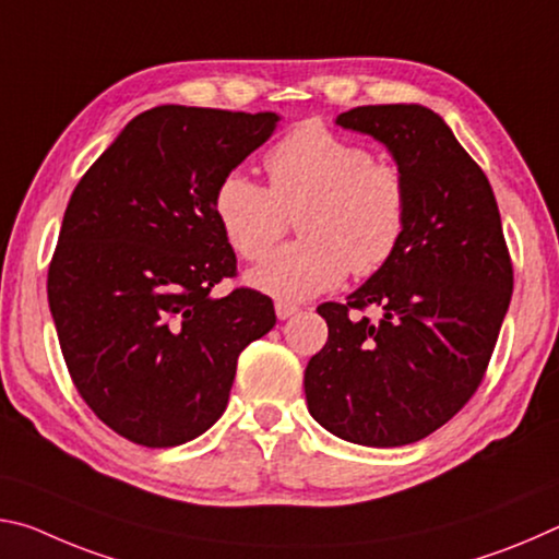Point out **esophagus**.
<instances>
[{
  "instance_id": "34e87169",
  "label": "esophagus",
  "mask_w": 559,
  "mask_h": 559,
  "mask_svg": "<svg viewBox=\"0 0 559 559\" xmlns=\"http://www.w3.org/2000/svg\"><path fill=\"white\" fill-rule=\"evenodd\" d=\"M298 313V306H293V302H276V316L278 320H288Z\"/></svg>"
}]
</instances>
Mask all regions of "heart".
Returning <instances> with one entry per match:
<instances>
[{"label":"heart","mask_w":559,"mask_h":559,"mask_svg":"<svg viewBox=\"0 0 559 559\" xmlns=\"http://www.w3.org/2000/svg\"><path fill=\"white\" fill-rule=\"evenodd\" d=\"M271 187L243 173L222 177L212 212L239 257L257 261L298 219L302 241L286 243L246 273L253 290L300 302L340 286L353 269L372 276L394 259L409 224L402 173L318 122L288 132L266 155Z\"/></svg>","instance_id":"heart-1"}]
</instances>
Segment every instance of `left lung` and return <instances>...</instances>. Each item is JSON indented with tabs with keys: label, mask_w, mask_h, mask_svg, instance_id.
I'll list each match as a JSON object with an SVG mask.
<instances>
[{
	"label": "left lung",
	"mask_w": 559,
	"mask_h": 559,
	"mask_svg": "<svg viewBox=\"0 0 559 559\" xmlns=\"http://www.w3.org/2000/svg\"><path fill=\"white\" fill-rule=\"evenodd\" d=\"M335 126L386 147L409 189L404 241L347 302H323L328 343L306 367L308 412L359 447H404L478 390L513 293L498 204L439 112L359 106ZM377 305L380 324L353 309Z\"/></svg>",
	"instance_id": "left-lung-1"
}]
</instances>
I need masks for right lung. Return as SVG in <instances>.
I'll use <instances>...</instances> for the list:
<instances>
[{"label":"right lung","mask_w":559,"mask_h":559,"mask_svg":"<svg viewBox=\"0 0 559 559\" xmlns=\"http://www.w3.org/2000/svg\"><path fill=\"white\" fill-rule=\"evenodd\" d=\"M278 120L157 106L73 189L49 266L51 318L75 390L132 443L179 447L210 429L243 347L276 325L259 290L212 296L236 273L212 197Z\"/></svg>","instance_id":"obj_1"}]
</instances>
